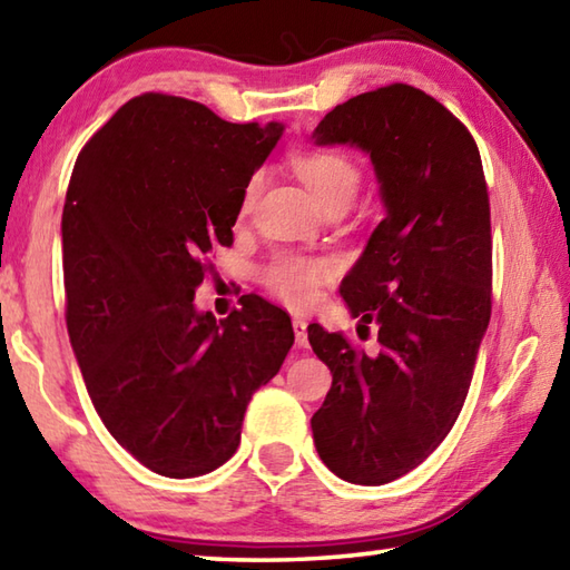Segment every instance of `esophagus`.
<instances>
[{"label": "esophagus", "instance_id": "34e87169", "mask_svg": "<svg viewBox=\"0 0 570 570\" xmlns=\"http://www.w3.org/2000/svg\"><path fill=\"white\" fill-rule=\"evenodd\" d=\"M294 336L298 346H306V322L302 316H294Z\"/></svg>", "mask_w": 570, "mask_h": 570}]
</instances>
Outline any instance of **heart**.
<instances>
[{
  "label": "heart",
  "instance_id": "1",
  "mask_svg": "<svg viewBox=\"0 0 570 570\" xmlns=\"http://www.w3.org/2000/svg\"><path fill=\"white\" fill-rule=\"evenodd\" d=\"M296 176L304 180L308 193L322 208L344 200L352 204L356 188H360V170L354 163L336 150H312L294 158ZM262 178L254 176L244 188L240 208L248 210L258 196ZM332 274V264L324 258H312L302 254H278L272 264L264 268V284L268 292L282 298L284 304L304 308L316 302L320 286Z\"/></svg>",
  "mask_w": 570,
  "mask_h": 570
}]
</instances>
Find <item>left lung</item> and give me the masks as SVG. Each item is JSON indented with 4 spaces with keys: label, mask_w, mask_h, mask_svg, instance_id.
<instances>
[{
    "label": "left lung",
    "mask_w": 570,
    "mask_h": 570,
    "mask_svg": "<svg viewBox=\"0 0 570 570\" xmlns=\"http://www.w3.org/2000/svg\"><path fill=\"white\" fill-rule=\"evenodd\" d=\"M312 138L366 153L384 206L340 286L356 334L377 324L380 352L308 326L332 372L314 445L334 475L384 485L448 438L468 397L493 284L485 173L465 125L402 82L336 105Z\"/></svg>",
    "instance_id": "obj_1"
}]
</instances>
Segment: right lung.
Wrapping results in <instances>:
<instances>
[{"instance_id":"obj_1","label":"right lung","mask_w":570,"mask_h":570,"mask_svg":"<svg viewBox=\"0 0 570 570\" xmlns=\"http://www.w3.org/2000/svg\"><path fill=\"white\" fill-rule=\"evenodd\" d=\"M282 132L146 92L77 156L62 210L67 332L105 428L158 475L224 465L250 394L294 344L288 314L262 296L220 322L193 302Z\"/></svg>"}]
</instances>
